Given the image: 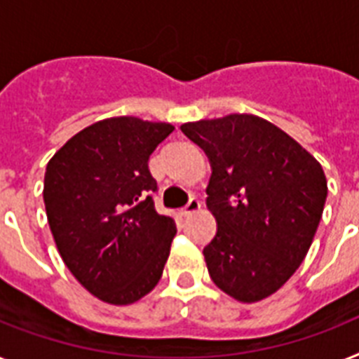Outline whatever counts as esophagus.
<instances>
[{
	"mask_svg": "<svg viewBox=\"0 0 359 359\" xmlns=\"http://www.w3.org/2000/svg\"><path fill=\"white\" fill-rule=\"evenodd\" d=\"M197 210H201V201L197 199V197H191V199L188 201V205L180 210V212H182V215H189L194 214V212H197Z\"/></svg>",
	"mask_w": 359,
	"mask_h": 359,
	"instance_id": "obj_1",
	"label": "esophagus"
}]
</instances>
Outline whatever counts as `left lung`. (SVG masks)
Instances as JSON below:
<instances>
[{
  "label": "left lung",
  "mask_w": 359,
  "mask_h": 359,
  "mask_svg": "<svg viewBox=\"0 0 359 359\" xmlns=\"http://www.w3.org/2000/svg\"><path fill=\"white\" fill-rule=\"evenodd\" d=\"M180 130L212 165L206 206L217 221L205 247L210 278L240 302L280 290L302 264L325 208L321 164L252 114L201 119Z\"/></svg>",
  "instance_id": "8db88e82"
}]
</instances>
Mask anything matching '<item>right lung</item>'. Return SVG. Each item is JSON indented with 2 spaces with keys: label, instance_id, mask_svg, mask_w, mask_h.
<instances>
[{
  "label": "right lung",
  "instance_id": "right-lung-1",
  "mask_svg": "<svg viewBox=\"0 0 359 359\" xmlns=\"http://www.w3.org/2000/svg\"><path fill=\"white\" fill-rule=\"evenodd\" d=\"M175 130L133 116L90 125L53 154L43 203L72 275L109 304H133L158 284L177 234L154 210L149 156Z\"/></svg>",
  "mask_w": 359,
  "mask_h": 359
}]
</instances>
